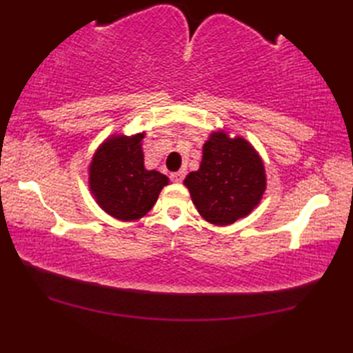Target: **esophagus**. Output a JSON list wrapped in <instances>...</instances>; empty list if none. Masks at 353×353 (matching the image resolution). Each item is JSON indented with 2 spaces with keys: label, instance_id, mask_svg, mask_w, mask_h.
I'll return each mask as SVG.
<instances>
[{
  "label": "esophagus",
  "instance_id": "1",
  "mask_svg": "<svg viewBox=\"0 0 353 353\" xmlns=\"http://www.w3.org/2000/svg\"><path fill=\"white\" fill-rule=\"evenodd\" d=\"M171 181L174 182V183H181L182 181H183V177H185V172L183 171H176V172H171Z\"/></svg>",
  "mask_w": 353,
  "mask_h": 353
}]
</instances>
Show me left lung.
<instances>
[{"mask_svg": "<svg viewBox=\"0 0 353 353\" xmlns=\"http://www.w3.org/2000/svg\"><path fill=\"white\" fill-rule=\"evenodd\" d=\"M197 171L185 177L183 185L194 206L215 226H229L249 215L267 190L262 157L243 137L215 130L205 141Z\"/></svg>", "mask_w": 353, "mask_h": 353, "instance_id": "1", "label": "left lung"}]
</instances>
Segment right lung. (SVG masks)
Listing matches in <instances>:
<instances>
[{
  "mask_svg": "<svg viewBox=\"0 0 353 353\" xmlns=\"http://www.w3.org/2000/svg\"><path fill=\"white\" fill-rule=\"evenodd\" d=\"M145 132L114 133L104 139L88 167V186L104 212L119 221H134L154 206L168 177L144 167Z\"/></svg>",
  "mask_w": 353,
  "mask_h": 353,
  "instance_id": "1",
  "label": "right lung"
}]
</instances>
